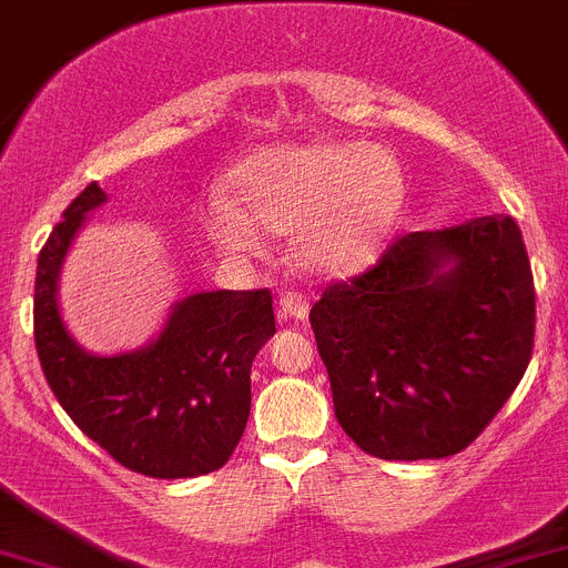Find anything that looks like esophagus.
<instances>
[{
	"mask_svg": "<svg viewBox=\"0 0 568 568\" xmlns=\"http://www.w3.org/2000/svg\"><path fill=\"white\" fill-rule=\"evenodd\" d=\"M311 314L308 296L300 294V291H285L280 294V322H305Z\"/></svg>",
	"mask_w": 568,
	"mask_h": 568,
	"instance_id": "esophagus-1",
	"label": "esophagus"
}]
</instances>
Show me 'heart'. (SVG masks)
<instances>
[{
    "mask_svg": "<svg viewBox=\"0 0 568 568\" xmlns=\"http://www.w3.org/2000/svg\"><path fill=\"white\" fill-rule=\"evenodd\" d=\"M230 199H212L206 232L254 254L260 230L291 235V260L325 280L367 268L395 226L406 176L395 153L364 142H277L237 162Z\"/></svg>",
    "mask_w": 568,
    "mask_h": 568,
    "instance_id": "b5f03b06",
    "label": "heart"
}]
</instances>
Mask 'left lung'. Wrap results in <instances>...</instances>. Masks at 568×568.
<instances>
[{"label":"left lung","mask_w":568,"mask_h":568,"mask_svg":"<svg viewBox=\"0 0 568 568\" xmlns=\"http://www.w3.org/2000/svg\"><path fill=\"white\" fill-rule=\"evenodd\" d=\"M333 412L378 459L468 448L532 356L535 288L521 230L485 215L409 232L311 308Z\"/></svg>","instance_id":"obj_1"}]
</instances>
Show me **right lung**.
I'll return each mask as SVG.
<instances>
[{"instance_id":"obj_1","label":"right lung","mask_w":568,"mask_h":568,"mask_svg":"<svg viewBox=\"0 0 568 568\" xmlns=\"http://www.w3.org/2000/svg\"><path fill=\"white\" fill-rule=\"evenodd\" d=\"M109 195L89 184L63 210L36 268V349L58 404L89 439L129 470L187 479L232 457L252 409V362L277 333L272 294L199 291L171 305L142 347L98 356L75 342L58 305V280L87 215Z\"/></svg>"}]
</instances>
